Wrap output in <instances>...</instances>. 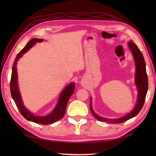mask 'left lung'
Instances as JSON below:
<instances>
[{
	"label": "left lung",
	"instance_id": "left-lung-1",
	"mask_svg": "<svg viewBox=\"0 0 156 156\" xmlns=\"http://www.w3.org/2000/svg\"><path fill=\"white\" fill-rule=\"evenodd\" d=\"M129 48L133 53L135 66H136V76H135V84L138 89V97H137V103L135 105V107L132 111H131L127 115L124 116L121 118L110 119H106L101 117H99L92 110L91 101L90 103V109L92 114L94 117L97 119L98 121H103L111 124H117L121 123L126 121L129 120L131 118L136 116L141 110L142 107L144 105L145 101V97H146L147 89H148V78L146 72V68H145V63L143 54L138 48L137 46L134 43L129 41L128 43ZM91 101V100H90Z\"/></svg>",
	"mask_w": 156,
	"mask_h": 156
}]
</instances>
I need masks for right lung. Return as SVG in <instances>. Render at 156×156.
I'll return each instance as SVG.
<instances>
[{
    "instance_id": "1",
    "label": "right lung",
    "mask_w": 156,
    "mask_h": 156,
    "mask_svg": "<svg viewBox=\"0 0 156 156\" xmlns=\"http://www.w3.org/2000/svg\"><path fill=\"white\" fill-rule=\"evenodd\" d=\"M44 39H39L34 38L29 41L25 47L16 55V57L15 59L14 63L12 65V74L11 82H10V90H11V96L14 100L16 106L17 107L19 112L27 120L32 122L39 123L41 125H50L54 122L59 121L64 117L66 113V107H67L68 102L69 98L73 94L74 92L75 84L71 83L68 87H66L64 90L62 91V94L59 97L58 105L56 107L51 114H49L45 117H37L33 115L31 112H29L27 109L23 106V101L21 100V94L19 90V87L17 85V73H16V64L20 58H21L23 54L27 52L33 45H34L37 42H42Z\"/></svg>"
}]
</instances>
